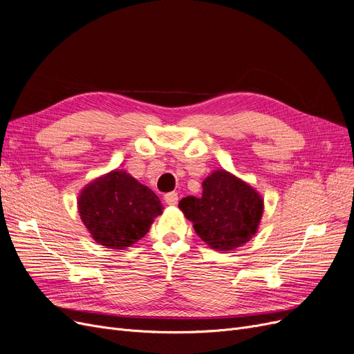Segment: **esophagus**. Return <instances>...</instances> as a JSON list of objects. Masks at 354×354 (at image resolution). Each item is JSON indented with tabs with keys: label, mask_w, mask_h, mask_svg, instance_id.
Returning <instances> with one entry per match:
<instances>
[{
	"label": "esophagus",
	"mask_w": 354,
	"mask_h": 354,
	"mask_svg": "<svg viewBox=\"0 0 354 354\" xmlns=\"http://www.w3.org/2000/svg\"><path fill=\"white\" fill-rule=\"evenodd\" d=\"M178 200H179V197H178L176 192H167V194H165V201L169 205H176Z\"/></svg>",
	"instance_id": "esophagus-1"
}]
</instances>
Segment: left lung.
<instances>
[{
    "label": "left lung",
    "instance_id": "8db88e82",
    "mask_svg": "<svg viewBox=\"0 0 354 354\" xmlns=\"http://www.w3.org/2000/svg\"><path fill=\"white\" fill-rule=\"evenodd\" d=\"M179 208L198 236L216 251H232L250 241L263 217L261 195L226 170L203 182V197H187Z\"/></svg>",
    "mask_w": 354,
    "mask_h": 354
}]
</instances>
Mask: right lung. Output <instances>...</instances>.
<instances>
[{
	"instance_id": "1",
	"label": "right lung",
	"mask_w": 354,
	"mask_h": 354,
	"mask_svg": "<svg viewBox=\"0 0 354 354\" xmlns=\"http://www.w3.org/2000/svg\"><path fill=\"white\" fill-rule=\"evenodd\" d=\"M162 210L159 197L124 170L93 180L78 197V213L91 238L112 250L144 238Z\"/></svg>"
}]
</instances>
